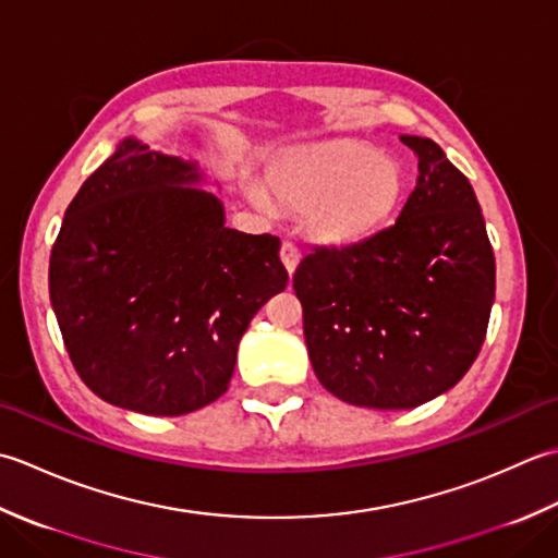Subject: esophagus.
<instances>
[{"instance_id": "esophagus-1", "label": "esophagus", "mask_w": 558, "mask_h": 558, "mask_svg": "<svg viewBox=\"0 0 558 558\" xmlns=\"http://www.w3.org/2000/svg\"><path fill=\"white\" fill-rule=\"evenodd\" d=\"M279 257H281V263H283V267H287L289 275H293L295 267H299L301 250H299V245H295V243L283 241V243H281V250H279Z\"/></svg>"}]
</instances>
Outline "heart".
Masks as SVG:
<instances>
[{
  "label": "heart",
  "mask_w": 558,
  "mask_h": 558,
  "mask_svg": "<svg viewBox=\"0 0 558 558\" xmlns=\"http://www.w3.org/2000/svg\"><path fill=\"white\" fill-rule=\"evenodd\" d=\"M269 187L289 207L305 209V226L325 243H356L388 223L404 197V173L368 144L335 140L295 146L269 166ZM257 207L271 202L263 185H245Z\"/></svg>",
  "instance_id": "b5f03b06"
}]
</instances>
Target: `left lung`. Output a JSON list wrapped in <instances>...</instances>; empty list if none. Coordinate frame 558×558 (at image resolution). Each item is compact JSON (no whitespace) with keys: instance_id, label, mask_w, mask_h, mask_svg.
Segmentation results:
<instances>
[{"instance_id":"8db88e82","label":"left lung","mask_w":558,"mask_h":558,"mask_svg":"<svg viewBox=\"0 0 558 558\" xmlns=\"http://www.w3.org/2000/svg\"><path fill=\"white\" fill-rule=\"evenodd\" d=\"M416 187L388 229L315 245L293 275L313 371L342 402L414 409L450 390L484 344L496 259L470 180L426 136Z\"/></svg>"}]
</instances>
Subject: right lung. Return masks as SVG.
Segmentation results:
<instances>
[{"label": "right lung", "mask_w": 558, "mask_h": 558, "mask_svg": "<svg viewBox=\"0 0 558 558\" xmlns=\"http://www.w3.org/2000/svg\"><path fill=\"white\" fill-rule=\"evenodd\" d=\"M195 163L124 140L66 207L50 255V301L90 392L180 416L229 390L238 344L287 289L277 235L223 226Z\"/></svg>", "instance_id": "add662e5"}]
</instances>
